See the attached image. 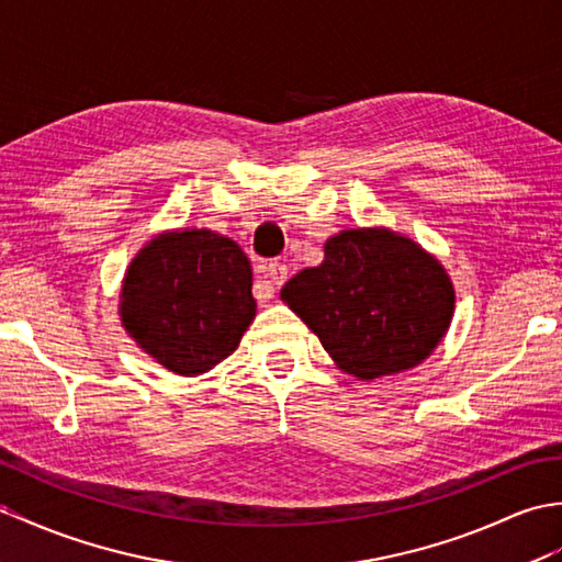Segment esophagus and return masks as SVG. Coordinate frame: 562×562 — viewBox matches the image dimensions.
<instances>
[{"mask_svg": "<svg viewBox=\"0 0 562 562\" xmlns=\"http://www.w3.org/2000/svg\"><path fill=\"white\" fill-rule=\"evenodd\" d=\"M260 272H263V278H266V286H263V292H260V302H266V299H272L276 296V290L278 286H282L284 284V280H286V266L282 263V260H270V263H266L263 268H260Z\"/></svg>", "mask_w": 562, "mask_h": 562, "instance_id": "obj_1", "label": "esophagus"}]
</instances>
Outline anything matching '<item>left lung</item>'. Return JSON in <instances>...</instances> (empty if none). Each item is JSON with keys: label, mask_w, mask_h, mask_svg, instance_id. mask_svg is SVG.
I'll return each instance as SVG.
<instances>
[{"label": "left lung", "mask_w": 562, "mask_h": 562, "mask_svg": "<svg viewBox=\"0 0 562 562\" xmlns=\"http://www.w3.org/2000/svg\"><path fill=\"white\" fill-rule=\"evenodd\" d=\"M280 299L357 381L419 367L446 337L454 286L440 260L387 227L342 229Z\"/></svg>", "instance_id": "left-lung-1"}]
</instances>
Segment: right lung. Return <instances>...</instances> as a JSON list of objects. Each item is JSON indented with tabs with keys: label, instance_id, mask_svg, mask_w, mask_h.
Segmentation results:
<instances>
[{
	"label": "right lung",
	"instance_id": "1",
	"mask_svg": "<svg viewBox=\"0 0 562 562\" xmlns=\"http://www.w3.org/2000/svg\"><path fill=\"white\" fill-rule=\"evenodd\" d=\"M254 272L241 246L213 229H167L128 263L120 318L148 357L201 375L239 347L256 318Z\"/></svg>",
	"mask_w": 562,
	"mask_h": 562
}]
</instances>
